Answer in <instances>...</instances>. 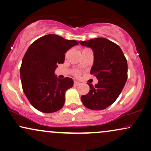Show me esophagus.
<instances>
[{
  "instance_id": "34e87169",
  "label": "esophagus",
  "mask_w": 151,
  "mask_h": 151,
  "mask_svg": "<svg viewBox=\"0 0 151 151\" xmlns=\"http://www.w3.org/2000/svg\"><path fill=\"white\" fill-rule=\"evenodd\" d=\"M79 84H80V83L78 82V81H74V86H79Z\"/></svg>"
}]
</instances>
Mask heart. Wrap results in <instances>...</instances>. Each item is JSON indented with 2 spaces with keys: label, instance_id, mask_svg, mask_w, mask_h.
I'll return each mask as SVG.
<instances>
[{
  "label": "heart",
  "instance_id": "obj_1",
  "mask_svg": "<svg viewBox=\"0 0 151 151\" xmlns=\"http://www.w3.org/2000/svg\"><path fill=\"white\" fill-rule=\"evenodd\" d=\"M76 74H77V75H78V74H78V72H77V73H76Z\"/></svg>",
  "mask_w": 151,
  "mask_h": 151
}]
</instances>
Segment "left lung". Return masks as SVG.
Listing matches in <instances>:
<instances>
[{"mask_svg":"<svg viewBox=\"0 0 151 151\" xmlns=\"http://www.w3.org/2000/svg\"><path fill=\"white\" fill-rule=\"evenodd\" d=\"M79 43L93 50L94 60L90 73L99 80L95 86L88 83L89 92L81 96V100L87 108L103 110L115 102L124 88L127 79V61L119 46L105 38Z\"/></svg>","mask_w":151,"mask_h":151,"instance_id":"8db88e82","label":"left lung"}]
</instances>
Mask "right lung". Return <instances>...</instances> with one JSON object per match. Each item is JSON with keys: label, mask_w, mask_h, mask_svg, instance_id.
I'll return each instance as SVG.
<instances>
[{"label": "right lung", "mask_w": 151, "mask_h": 151, "mask_svg": "<svg viewBox=\"0 0 151 151\" xmlns=\"http://www.w3.org/2000/svg\"><path fill=\"white\" fill-rule=\"evenodd\" d=\"M79 44L55 34L36 40L27 49L20 68L22 89L32 106L44 113L60 110L65 91L73 86L69 77L60 79L55 74L58 64L64 63L65 53Z\"/></svg>", "instance_id": "right-lung-1"}]
</instances>
